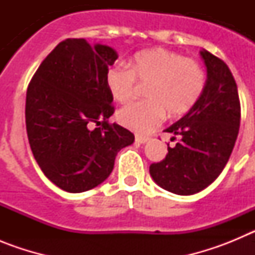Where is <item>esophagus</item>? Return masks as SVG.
Masks as SVG:
<instances>
[{
    "label": "esophagus",
    "mask_w": 255,
    "mask_h": 255,
    "mask_svg": "<svg viewBox=\"0 0 255 255\" xmlns=\"http://www.w3.org/2000/svg\"><path fill=\"white\" fill-rule=\"evenodd\" d=\"M148 139H149L148 136H143V135H135V141H136V143H140V144L147 143Z\"/></svg>",
    "instance_id": "esophagus-1"
}]
</instances>
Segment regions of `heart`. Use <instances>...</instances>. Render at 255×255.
<instances>
[{
    "instance_id": "obj_1",
    "label": "heart",
    "mask_w": 255,
    "mask_h": 255,
    "mask_svg": "<svg viewBox=\"0 0 255 255\" xmlns=\"http://www.w3.org/2000/svg\"><path fill=\"white\" fill-rule=\"evenodd\" d=\"M136 83L147 85V101L121 108L117 120L132 131L147 134L163 123L166 114L176 119L197 105L206 87V73L197 60L166 48H148L135 53L128 69L114 66L106 74L108 92L120 103L131 100Z\"/></svg>"
}]
</instances>
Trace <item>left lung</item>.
I'll list each match as a JSON object with an SVG mask.
<instances>
[{"mask_svg":"<svg viewBox=\"0 0 255 255\" xmlns=\"http://www.w3.org/2000/svg\"><path fill=\"white\" fill-rule=\"evenodd\" d=\"M207 82L197 105L164 131L179 138L150 176L173 194L191 195L211 185L229 161L240 126V100L229 66L208 51L200 52Z\"/></svg>","mask_w":255,"mask_h":255,"instance_id":"8db88e82","label":"left lung"}]
</instances>
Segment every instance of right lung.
I'll return each mask as SVG.
<instances>
[{
    "label": "right lung",
    "mask_w": 255,
    "mask_h": 255,
    "mask_svg": "<svg viewBox=\"0 0 255 255\" xmlns=\"http://www.w3.org/2000/svg\"><path fill=\"white\" fill-rule=\"evenodd\" d=\"M117 57L111 47L69 38L44 58L28 85L31 152L44 175L69 193L100 185L112 172L117 152L134 141L131 131L108 123L115 107L106 74Z\"/></svg>",
    "instance_id": "obj_1"
}]
</instances>
